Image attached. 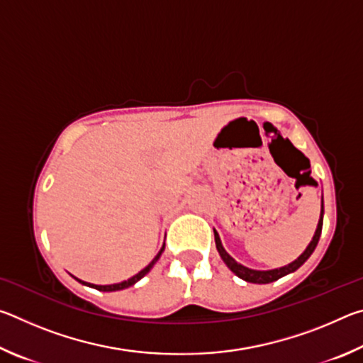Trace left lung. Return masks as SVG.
I'll use <instances>...</instances> for the list:
<instances>
[{"label": "left lung", "instance_id": "8db88e82", "mask_svg": "<svg viewBox=\"0 0 363 363\" xmlns=\"http://www.w3.org/2000/svg\"><path fill=\"white\" fill-rule=\"evenodd\" d=\"M322 225H323V199H322L320 219H318V225H317L315 235H314V238H312V242L309 243V247L306 248L304 253L301 255L296 261H293L291 264H288V266H285V267L274 269V270H253V269L245 267V266H242V264H238L235 259H233V257H230L229 255L225 253V250L223 247V243H220V238H219L216 230H214V240H216V248L219 251L220 257H223V261L227 264V267H229L232 272L237 275V277L247 280V281H250V284H270V281L279 280V279H281L286 274L294 272V270L299 269L307 259H309V256L314 253V250L317 247L318 238H320Z\"/></svg>", "mask_w": 363, "mask_h": 363}]
</instances>
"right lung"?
Here are the masks:
<instances>
[{
    "label": "right lung",
    "mask_w": 363,
    "mask_h": 363,
    "mask_svg": "<svg viewBox=\"0 0 363 363\" xmlns=\"http://www.w3.org/2000/svg\"><path fill=\"white\" fill-rule=\"evenodd\" d=\"M163 250H164V247L160 250V253L153 257V261L149 264V266H147L145 269H143L140 270L139 274H136L134 275V277H131L130 280H125V281H121V284H115V285H91V284H84V281H82V280H78V281H82V284H84V285H88V286H93V288H96V290H101V291H118V290H125V288H128V286H131V285H134L136 284V281H139L140 279L144 277V275L149 272V270L153 267V264H155L157 261H158V257L162 256V253H163Z\"/></svg>",
    "instance_id": "obj_1"
}]
</instances>
